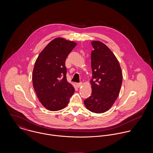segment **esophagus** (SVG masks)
<instances>
[{"instance_id":"1","label":"esophagus","mask_w":153,"mask_h":153,"mask_svg":"<svg viewBox=\"0 0 153 153\" xmlns=\"http://www.w3.org/2000/svg\"><path fill=\"white\" fill-rule=\"evenodd\" d=\"M76 85L78 88L80 87L82 85V82H79V83H76Z\"/></svg>"}]
</instances>
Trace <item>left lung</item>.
Listing matches in <instances>:
<instances>
[{"label":"left lung","instance_id":"8db88e82","mask_svg":"<svg viewBox=\"0 0 153 153\" xmlns=\"http://www.w3.org/2000/svg\"><path fill=\"white\" fill-rule=\"evenodd\" d=\"M92 78L91 95L84 100L88 109L95 113L104 112L111 107L117 98L123 81V74L115 56L105 44L91 42Z\"/></svg>","mask_w":153,"mask_h":153}]
</instances>
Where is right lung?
I'll use <instances>...</instances> for the list:
<instances>
[{
	"mask_svg": "<svg viewBox=\"0 0 153 153\" xmlns=\"http://www.w3.org/2000/svg\"><path fill=\"white\" fill-rule=\"evenodd\" d=\"M76 43L58 38L48 44L34 66L33 86L46 109L55 111L68 105L75 89L66 80L65 60Z\"/></svg>",
	"mask_w": 153,
	"mask_h": 153,
	"instance_id": "1",
	"label": "right lung"
}]
</instances>
